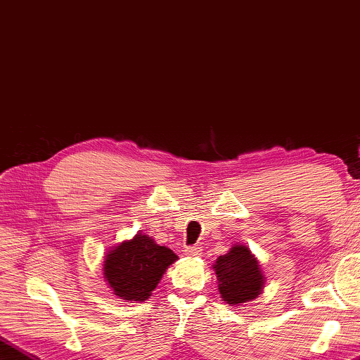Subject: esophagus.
Wrapping results in <instances>:
<instances>
[{"label":"esophagus","mask_w":360,"mask_h":360,"mask_svg":"<svg viewBox=\"0 0 360 360\" xmlns=\"http://www.w3.org/2000/svg\"><path fill=\"white\" fill-rule=\"evenodd\" d=\"M185 255L191 256V258H195V256H200L202 255V247L199 245H191L185 248Z\"/></svg>","instance_id":"obj_1"}]
</instances>
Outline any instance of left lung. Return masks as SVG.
I'll use <instances>...</instances> for the list:
<instances>
[{
    "label": "left lung",
    "mask_w": 360,
    "mask_h": 360,
    "mask_svg": "<svg viewBox=\"0 0 360 360\" xmlns=\"http://www.w3.org/2000/svg\"><path fill=\"white\" fill-rule=\"evenodd\" d=\"M217 276V288L222 302L239 307L258 298L266 284L258 258L250 248L234 244L212 264Z\"/></svg>",
    "instance_id": "1"
}]
</instances>
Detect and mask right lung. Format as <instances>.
<instances>
[{
	"label": "right lung",
	"instance_id": "obj_1",
	"mask_svg": "<svg viewBox=\"0 0 360 360\" xmlns=\"http://www.w3.org/2000/svg\"><path fill=\"white\" fill-rule=\"evenodd\" d=\"M177 259L171 248L157 244L150 234L139 230L131 239L110 247L102 275L116 297L129 303H143Z\"/></svg>",
	"mask_w": 360,
	"mask_h": 360
}]
</instances>
